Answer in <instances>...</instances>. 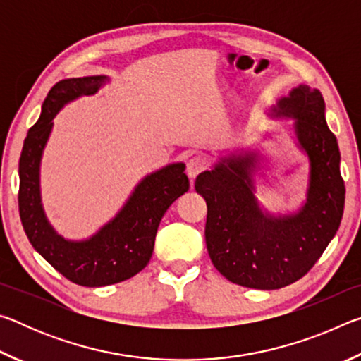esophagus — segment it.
Returning <instances> with one entry per match:
<instances>
[{
    "label": "esophagus",
    "instance_id": "34e87169",
    "mask_svg": "<svg viewBox=\"0 0 361 361\" xmlns=\"http://www.w3.org/2000/svg\"><path fill=\"white\" fill-rule=\"evenodd\" d=\"M207 169V159L204 156H192L186 164V173L189 178H195L200 172Z\"/></svg>",
    "mask_w": 361,
    "mask_h": 361
}]
</instances>
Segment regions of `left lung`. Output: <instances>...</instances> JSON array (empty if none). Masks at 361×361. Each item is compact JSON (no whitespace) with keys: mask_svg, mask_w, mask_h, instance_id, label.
<instances>
[{"mask_svg":"<svg viewBox=\"0 0 361 361\" xmlns=\"http://www.w3.org/2000/svg\"><path fill=\"white\" fill-rule=\"evenodd\" d=\"M295 119L298 143L310 162L307 202L298 213L271 216L255 197L256 154H232L195 178L207 202L205 242L218 272L232 283L277 290L304 277L339 229L345 186L341 152L328 129L320 90L299 85L272 108Z\"/></svg>","mask_w":361,"mask_h":361,"instance_id":"left-lung-1","label":"left lung"}]
</instances>
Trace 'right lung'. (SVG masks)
Returning a JSON list of instances; mask_svg holds the SVG:
<instances>
[{"instance_id":"add662e5","label":"right lung","mask_w":361,"mask_h":361,"mask_svg":"<svg viewBox=\"0 0 361 361\" xmlns=\"http://www.w3.org/2000/svg\"><path fill=\"white\" fill-rule=\"evenodd\" d=\"M105 81L106 76H85L54 85L38 122L27 133L19 161V213L30 243L63 277L82 286L118 283L145 269L164 213L189 189L185 164H170L143 178L116 218L90 239L65 240L54 231L39 195V162L52 119L66 103L95 94Z\"/></svg>"}]
</instances>
